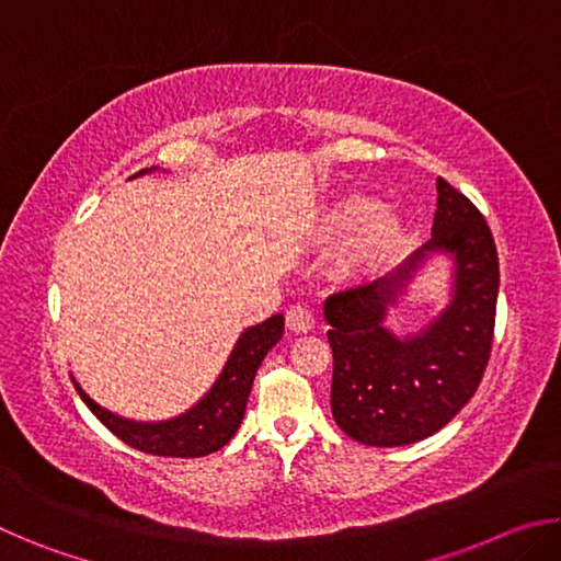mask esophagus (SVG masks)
Wrapping results in <instances>:
<instances>
[{"mask_svg": "<svg viewBox=\"0 0 561 561\" xmlns=\"http://www.w3.org/2000/svg\"><path fill=\"white\" fill-rule=\"evenodd\" d=\"M317 319L311 314V309L304 307V304H294L287 311V327L294 331V334H307V331L314 329Z\"/></svg>", "mask_w": 561, "mask_h": 561, "instance_id": "1", "label": "esophagus"}]
</instances>
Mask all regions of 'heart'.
<instances>
[{
    "mask_svg": "<svg viewBox=\"0 0 561 561\" xmlns=\"http://www.w3.org/2000/svg\"><path fill=\"white\" fill-rule=\"evenodd\" d=\"M360 227L358 234V257L374 264L386 260L396 252L403 240V220L391 207H378L368 195H344L329 207L324 215V230L331 234H344Z\"/></svg>",
    "mask_w": 561,
    "mask_h": 561,
    "instance_id": "1",
    "label": "heart"
}]
</instances>
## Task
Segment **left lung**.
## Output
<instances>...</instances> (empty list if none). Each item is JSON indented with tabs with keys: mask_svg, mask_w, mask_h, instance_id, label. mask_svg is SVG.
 Returning a JSON list of instances; mask_svg holds the SVG:
<instances>
[{
	"mask_svg": "<svg viewBox=\"0 0 561 561\" xmlns=\"http://www.w3.org/2000/svg\"><path fill=\"white\" fill-rule=\"evenodd\" d=\"M431 251L454 257V301L421 335L398 340L382 327L387 307ZM497 287V247L485 217L438 178L431 240L388 277L331 294L324 304L334 354L331 415L339 428L364 445L396 448L448 425L485 374Z\"/></svg>",
	"mask_w": 561,
	"mask_h": 561,
	"instance_id": "left-lung-1",
	"label": "left lung"
}]
</instances>
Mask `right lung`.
Instances as JSON below:
<instances>
[{
	"label": "right lung",
	"mask_w": 561,
	"mask_h": 561,
	"mask_svg": "<svg viewBox=\"0 0 561 561\" xmlns=\"http://www.w3.org/2000/svg\"><path fill=\"white\" fill-rule=\"evenodd\" d=\"M144 173L146 170H140L136 175ZM282 334V314H274L267 321H262V324L247 329L232 348L230 358H227L220 378L205 393L203 401H197V405L190 408L187 413L170 417V421H128V417H121L101 408L96 401H91L89 393L73 378L71 381L81 401L91 408V413L130 448L148 455H163V458H203V455H210L230 443L237 428H240L254 374H257L264 356L270 354V348L277 344Z\"/></svg>",
	"instance_id": "right-lung-1"
}]
</instances>
